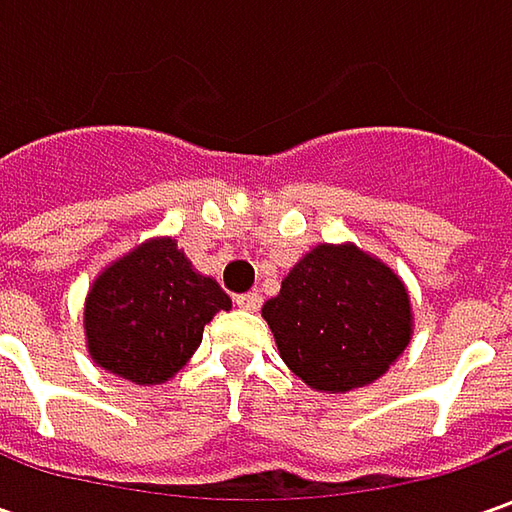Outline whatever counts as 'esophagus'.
<instances>
[{
    "label": "esophagus",
    "instance_id": "esophagus-1",
    "mask_svg": "<svg viewBox=\"0 0 512 512\" xmlns=\"http://www.w3.org/2000/svg\"><path fill=\"white\" fill-rule=\"evenodd\" d=\"M236 307H242V310H259L262 307V296L259 293H239L236 296Z\"/></svg>",
    "mask_w": 512,
    "mask_h": 512
}]
</instances>
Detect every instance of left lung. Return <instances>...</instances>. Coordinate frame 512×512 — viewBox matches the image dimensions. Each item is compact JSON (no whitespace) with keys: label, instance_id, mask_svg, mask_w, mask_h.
<instances>
[{"label":"left lung","instance_id":"left-lung-1","mask_svg":"<svg viewBox=\"0 0 512 512\" xmlns=\"http://www.w3.org/2000/svg\"><path fill=\"white\" fill-rule=\"evenodd\" d=\"M262 313L287 367L330 393L376 382L410 342L399 276L350 245L310 250Z\"/></svg>","mask_w":512,"mask_h":512}]
</instances>
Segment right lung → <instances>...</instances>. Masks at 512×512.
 Here are the masks:
<instances>
[{"label": "right lung", "mask_w": 512, "mask_h": 512, "mask_svg": "<svg viewBox=\"0 0 512 512\" xmlns=\"http://www.w3.org/2000/svg\"><path fill=\"white\" fill-rule=\"evenodd\" d=\"M227 307L225 290L199 276L173 239L148 242L110 265L90 290V356L130 382H168L196 353L207 322Z\"/></svg>", "instance_id": "1"}]
</instances>
